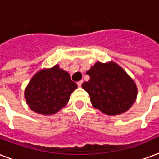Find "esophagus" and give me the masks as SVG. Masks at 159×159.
Segmentation results:
<instances>
[{"label": "esophagus", "mask_w": 159, "mask_h": 159, "mask_svg": "<svg viewBox=\"0 0 159 159\" xmlns=\"http://www.w3.org/2000/svg\"><path fill=\"white\" fill-rule=\"evenodd\" d=\"M82 82H83V81H82V80L79 81V82H77V86H78L79 87H81V86H82Z\"/></svg>", "instance_id": "1"}]
</instances>
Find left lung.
Instances as JSON below:
<instances>
[{
    "mask_svg": "<svg viewBox=\"0 0 159 159\" xmlns=\"http://www.w3.org/2000/svg\"><path fill=\"white\" fill-rule=\"evenodd\" d=\"M87 74L82 87L88 93L93 107L109 116L125 112L135 102L138 90L134 80L116 62H97Z\"/></svg>",
    "mask_w": 159,
    "mask_h": 159,
    "instance_id": "8db88e82",
    "label": "left lung"
}]
</instances>
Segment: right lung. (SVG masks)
<instances>
[{
  "mask_svg": "<svg viewBox=\"0 0 159 159\" xmlns=\"http://www.w3.org/2000/svg\"><path fill=\"white\" fill-rule=\"evenodd\" d=\"M77 85L58 65L38 72L29 82L25 98L33 111L53 115L64 107Z\"/></svg>",
  "mask_w": 159,
  "mask_h": 159,
  "instance_id": "obj_1",
  "label": "right lung"
}]
</instances>
